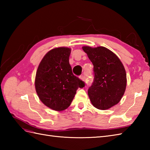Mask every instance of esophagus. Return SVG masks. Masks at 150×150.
Returning a JSON list of instances; mask_svg holds the SVG:
<instances>
[{"mask_svg":"<svg viewBox=\"0 0 150 150\" xmlns=\"http://www.w3.org/2000/svg\"><path fill=\"white\" fill-rule=\"evenodd\" d=\"M80 78H81V79H82V81H85V80H86V77H85V76H84V75H81V76H80Z\"/></svg>","mask_w":150,"mask_h":150,"instance_id":"34e87169","label":"esophagus"}]
</instances>
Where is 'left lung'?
Here are the masks:
<instances>
[{
  "instance_id": "obj_1",
  "label": "left lung",
  "mask_w": 150,
  "mask_h": 150,
  "mask_svg": "<svg viewBox=\"0 0 150 150\" xmlns=\"http://www.w3.org/2000/svg\"><path fill=\"white\" fill-rule=\"evenodd\" d=\"M93 65V82L88 90L93 106L107 110L119 103L126 86V73L120 59L106 47H82Z\"/></svg>"
}]
</instances>
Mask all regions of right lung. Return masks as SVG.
<instances>
[{
    "label": "right lung",
    "instance_id": "add662e5",
    "mask_svg": "<svg viewBox=\"0 0 150 150\" xmlns=\"http://www.w3.org/2000/svg\"><path fill=\"white\" fill-rule=\"evenodd\" d=\"M71 50L57 47L47 52L38 67L35 81L36 91L40 100L53 110L68 108L79 88L84 82L73 74L69 62Z\"/></svg>",
    "mask_w": 150,
    "mask_h": 150
}]
</instances>
